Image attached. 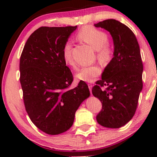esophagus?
<instances>
[{
	"label": "esophagus",
	"mask_w": 157,
	"mask_h": 157,
	"mask_svg": "<svg viewBox=\"0 0 157 157\" xmlns=\"http://www.w3.org/2000/svg\"><path fill=\"white\" fill-rule=\"evenodd\" d=\"M88 86H89V89L90 90V92L91 93L92 91V87H93V85L91 84H88Z\"/></svg>",
	"instance_id": "1"
}]
</instances>
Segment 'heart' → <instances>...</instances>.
<instances>
[{
	"instance_id": "heart-1",
	"label": "heart",
	"mask_w": 157,
	"mask_h": 157,
	"mask_svg": "<svg viewBox=\"0 0 157 157\" xmlns=\"http://www.w3.org/2000/svg\"><path fill=\"white\" fill-rule=\"evenodd\" d=\"M77 39L91 46L96 50L97 58L105 65H107L112 61L114 55L113 48L108 44L109 37L105 32L91 25L82 27L76 34ZM62 55L64 62L73 68H76V63L72 55V45L66 42L63 48ZM99 66L93 65L85 66L76 73V78L79 80L92 82L101 74Z\"/></svg>"
}]
</instances>
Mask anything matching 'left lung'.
I'll use <instances>...</instances> for the list:
<instances>
[{"label": "left lung", "mask_w": 157, "mask_h": 157, "mask_svg": "<svg viewBox=\"0 0 157 157\" xmlns=\"http://www.w3.org/2000/svg\"><path fill=\"white\" fill-rule=\"evenodd\" d=\"M94 25L109 32L114 45L112 61L105 67L102 79L92 89L93 95L102 105L96 119L103 127L119 128L134 116L143 89L139 45L134 33L120 21L107 19ZM104 86L107 88L102 90Z\"/></svg>", "instance_id": "1"}]
</instances>
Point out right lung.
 <instances>
[{
  "label": "right lung",
  "mask_w": 157,
  "mask_h": 157,
  "mask_svg": "<svg viewBox=\"0 0 157 157\" xmlns=\"http://www.w3.org/2000/svg\"><path fill=\"white\" fill-rule=\"evenodd\" d=\"M78 26L41 27L26 41L20 58V82L29 117L50 135L67 131L90 91L83 81L67 89L73 74L62 55L63 46Z\"/></svg>",
  "instance_id": "right-lung-1"
}]
</instances>
